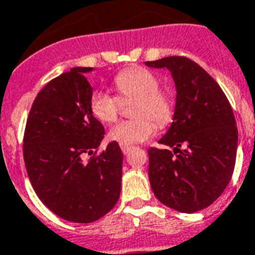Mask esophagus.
I'll return each instance as SVG.
<instances>
[{
  "label": "esophagus",
  "mask_w": 255,
  "mask_h": 255,
  "mask_svg": "<svg viewBox=\"0 0 255 255\" xmlns=\"http://www.w3.org/2000/svg\"><path fill=\"white\" fill-rule=\"evenodd\" d=\"M120 148H122V151H123L124 155H127V153L132 149V147L131 145H120Z\"/></svg>",
  "instance_id": "obj_1"
}]
</instances>
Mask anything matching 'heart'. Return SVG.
I'll list each match as a JSON object with an SVG mask.
<instances>
[{"mask_svg": "<svg viewBox=\"0 0 255 255\" xmlns=\"http://www.w3.org/2000/svg\"><path fill=\"white\" fill-rule=\"evenodd\" d=\"M116 97L104 89L93 91L89 97V110L102 123L118 119L120 101L136 99L132 115L135 119L120 122L111 128L110 139L120 145H133L145 141L160 127L167 126L174 116V100L170 93L160 89L158 76L145 68H129L115 76Z\"/></svg>", "mask_w": 255, "mask_h": 255, "instance_id": "obj_1", "label": "heart"}]
</instances>
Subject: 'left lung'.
Wrapping results in <instances>:
<instances>
[{
    "mask_svg": "<svg viewBox=\"0 0 255 255\" xmlns=\"http://www.w3.org/2000/svg\"><path fill=\"white\" fill-rule=\"evenodd\" d=\"M167 68L176 87L174 122L148 149V178L155 197L180 213L206 209L225 191L236 166L238 129L218 83L183 56L147 61Z\"/></svg>",
    "mask_w": 255,
    "mask_h": 255,
    "instance_id": "1",
    "label": "left lung"
}]
</instances>
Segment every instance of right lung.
<instances>
[{"instance_id": "obj_1", "label": "right lung", "mask_w": 255, "mask_h": 255, "mask_svg": "<svg viewBox=\"0 0 255 255\" xmlns=\"http://www.w3.org/2000/svg\"><path fill=\"white\" fill-rule=\"evenodd\" d=\"M92 68H72L37 93L24 132V162L37 197L60 218L91 223L120 197L123 152L111 141L97 155L104 127L89 110ZM89 154L91 158L85 160Z\"/></svg>"}]
</instances>
